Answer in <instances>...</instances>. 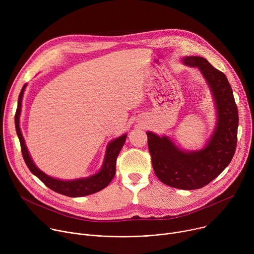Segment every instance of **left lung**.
Returning <instances> with one entry per match:
<instances>
[{
	"label": "left lung",
	"mask_w": 254,
	"mask_h": 254,
	"mask_svg": "<svg viewBox=\"0 0 254 254\" xmlns=\"http://www.w3.org/2000/svg\"><path fill=\"white\" fill-rule=\"evenodd\" d=\"M185 65L201 72L213 96L217 121L205 147L184 151L167 135L147 131L154 172L162 183L181 190H196L208 185L231 162L237 142L238 111L232 88L223 72L205 58L186 56Z\"/></svg>",
	"instance_id": "8db88e82"
}]
</instances>
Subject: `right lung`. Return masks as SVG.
<instances>
[{
  "label": "right lung",
  "instance_id": "right-lung-1",
  "mask_svg": "<svg viewBox=\"0 0 254 254\" xmlns=\"http://www.w3.org/2000/svg\"><path fill=\"white\" fill-rule=\"evenodd\" d=\"M26 86L27 84H24L19 95L18 106H17L16 116H15V126H16V131L21 143V150H22L24 161L27 167L29 168V170L31 171V173L34 174L37 178H39L42 182L51 190L68 197H83V196L91 195L107 187V185L112 182V180L116 175L117 158L126 142V138L127 136V133L115 138L107 144L103 164L100 170L96 174L86 178H79L74 180H60V179H56L51 176H48L43 171H41L33 162L28 152V149L26 147L25 139L23 137V134L20 128L21 107H22V100H23V95H24Z\"/></svg>",
  "mask_w": 254,
  "mask_h": 254
}]
</instances>
